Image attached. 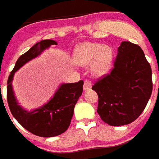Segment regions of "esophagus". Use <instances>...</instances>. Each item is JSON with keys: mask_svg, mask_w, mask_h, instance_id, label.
Masks as SVG:
<instances>
[{"mask_svg": "<svg viewBox=\"0 0 159 159\" xmlns=\"http://www.w3.org/2000/svg\"><path fill=\"white\" fill-rule=\"evenodd\" d=\"M92 87V83L89 80H85L84 82V90H89Z\"/></svg>", "mask_w": 159, "mask_h": 159, "instance_id": "esophagus-1", "label": "esophagus"}]
</instances>
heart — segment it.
Returning a JSON list of instances; mask_svg holds the SVG:
<instances>
[{"mask_svg":"<svg viewBox=\"0 0 159 159\" xmlns=\"http://www.w3.org/2000/svg\"><path fill=\"white\" fill-rule=\"evenodd\" d=\"M112 60V50L107 46L95 43H83L75 48L73 61L77 65L91 63V71L95 75L106 73Z\"/></svg>","mask_w":159,"mask_h":159,"instance_id":"b5f03b06","label":"heart"}]
</instances>
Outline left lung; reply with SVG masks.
<instances>
[{"instance_id": "obj_1", "label": "left lung", "mask_w": 159, "mask_h": 159, "mask_svg": "<svg viewBox=\"0 0 159 159\" xmlns=\"http://www.w3.org/2000/svg\"><path fill=\"white\" fill-rule=\"evenodd\" d=\"M98 113L112 126L133 122L145 108L153 90L152 70L139 46L122 42L113 67L93 85Z\"/></svg>"}]
</instances>
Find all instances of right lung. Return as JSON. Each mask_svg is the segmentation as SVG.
<instances>
[{
  "instance_id": "right-lung-1",
  "label": "right lung",
  "mask_w": 159,
  "mask_h": 159,
  "mask_svg": "<svg viewBox=\"0 0 159 159\" xmlns=\"http://www.w3.org/2000/svg\"><path fill=\"white\" fill-rule=\"evenodd\" d=\"M51 45H57V42L50 39L42 40L20 56L7 80V102L11 114L25 129L41 137L57 136L68 129L75 106L83 92L84 82L80 80L61 84L48 103L33 111H25L18 104L11 84L14 75L25 63L37 57Z\"/></svg>"
}]
</instances>
